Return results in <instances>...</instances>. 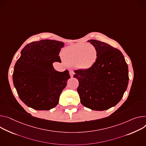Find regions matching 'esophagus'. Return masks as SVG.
I'll list each match as a JSON object with an SVG mask.
<instances>
[{"label":"esophagus","mask_w":146,"mask_h":146,"mask_svg":"<svg viewBox=\"0 0 146 146\" xmlns=\"http://www.w3.org/2000/svg\"><path fill=\"white\" fill-rule=\"evenodd\" d=\"M70 76L72 77L73 76V75H74V72L73 71V70H70Z\"/></svg>","instance_id":"obj_1"}]
</instances>
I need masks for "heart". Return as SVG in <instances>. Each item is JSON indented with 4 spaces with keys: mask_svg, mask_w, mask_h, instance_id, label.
<instances>
[{
    "mask_svg": "<svg viewBox=\"0 0 146 146\" xmlns=\"http://www.w3.org/2000/svg\"><path fill=\"white\" fill-rule=\"evenodd\" d=\"M63 54L65 60L69 64H77L79 68L82 69L91 67L97 58L96 49L92 46L85 48L84 44L75 45L66 48Z\"/></svg>",
    "mask_w": 146,
    "mask_h": 146,
    "instance_id": "b5f03b06",
    "label": "heart"
}]
</instances>
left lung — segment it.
<instances>
[{"label": "left lung", "instance_id": "left-lung-1", "mask_svg": "<svg viewBox=\"0 0 146 146\" xmlns=\"http://www.w3.org/2000/svg\"><path fill=\"white\" fill-rule=\"evenodd\" d=\"M97 51V58L91 67L74 70L78 81L77 92L81 104L95 111L115 106L126 90L128 66L119 49L100 41H88Z\"/></svg>", "mask_w": 146, "mask_h": 146}]
</instances>
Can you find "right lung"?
I'll use <instances>...</instances> for the list:
<instances>
[{
  "instance_id": "right-lung-1",
  "label": "right lung",
  "mask_w": 146,
  "mask_h": 146,
  "mask_svg": "<svg viewBox=\"0 0 146 146\" xmlns=\"http://www.w3.org/2000/svg\"><path fill=\"white\" fill-rule=\"evenodd\" d=\"M64 44L49 39L32 42L21 50L13 74V84L20 100L36 110H49L58 105L62 90L70 78L69 72L53 68L60 62Z\"/></svg>"
}]
</instances>
